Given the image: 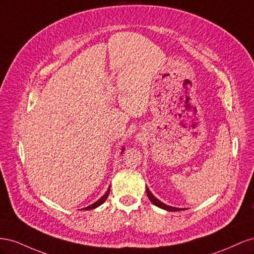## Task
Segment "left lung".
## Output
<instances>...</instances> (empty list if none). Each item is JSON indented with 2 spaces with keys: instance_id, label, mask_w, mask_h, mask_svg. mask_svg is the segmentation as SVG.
<instances>
[{
  "instance_id": "1",
  "label": "left lung",
  "mask_w": 254,
  "mask_h": 254,
  "mask_svg": "<svg viewBox=\"0 0 254 254\" xmlns=\"http://www.w3.org/2000/svg\"><path fill=\"white\" fill-rule=\"evenodd\" d=\"M146 193H147V196H148V199L149 200L155 204V205H157V206H159V207H161V209H163V210H166V211H171V212H175V211H182L183 209H179V207H174V206H171V205H166L165 203H163V202H161L159 199H157L155 196H153L152 194H151V191L149 190V189L146 187Z\"/></svg>"
}]
</instances>
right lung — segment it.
I'll return each mask as SVG.
<instances>
[{
    "label": "right lung",
    "mask_w": 254,
    "mask_h": 254,
    "mask_svg": "<svg viewBox=\"0 0 254 254\" xmlns=\"http://www.w3.org/2000/svg\"><path fill=\"white\" fill-rule=\"evenodd\" d=\"M123 150H124V148H123ZM122 152H123V151H122ZM109 193H110V188L108 189V190L106 191V194H105L101 199H98V200H97L96 202L92 203L91 205H89V206H87V207H83V209H84V210H92V209H95V207H97V206H99L101 204H103V203L106 201V199L108 198Z\"/></svg>",
    "instance_id": "1"
}]
</instances>
